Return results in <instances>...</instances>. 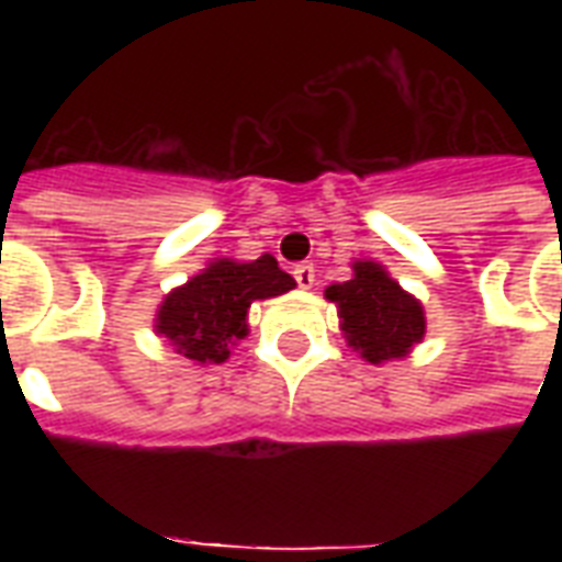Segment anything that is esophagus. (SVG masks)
<instances>
[{"label":"esophagus","mask_w":562,"mask_h":562,"mask_svg":"<svg viewBox=\"0 0 562 562\" xmlns=\"http://www.w3.org/2000/svg\"><path fill=\"white\" fill-rule=\"evenodd\" d=\"M294 280H297L300 289H312V285H315V268L308 262L297 265V268H294Z\"/></svg>","instance_id":"obj_1"}]
</instances>
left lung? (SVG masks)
Returning <instances> with one entry per match:
<instances>
[{"mask_svg":"<svg viewBox=\"0 0 562 562\" xmlns=\"http://www.w3.org/2000/svg\"><path fill=\"white\" fill-rule=\"evenodd\" d=\"M341 317V333L370 364L405 359L426 335V312L379 262H352V280L326 289Z\"/></svg>","mask_w":562,"mask_h":562,"instance_id":"1","label":"left lung"}]
</instances>
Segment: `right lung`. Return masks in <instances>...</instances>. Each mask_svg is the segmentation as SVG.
Here are the masks:
<instances>
[{
	"mask_svg": "<svg viewBox=\"0 0 562 562\" xmlns=\"http://www.w3.org/2000/svg\"><path fill=\"white\" fill-rule=\"evenodd\" d=\"M297 285L271 254L254 262L215 259L192 280L166 294L154 329L183 359L221 364L233 344L247 335V308L256 300L277 297Z\"/></svg>",
	"mask_w": 562,
	"mask_h": 562,
	"instance_id": "add662e5",
	"label": "right lung"
}]
</instances>
